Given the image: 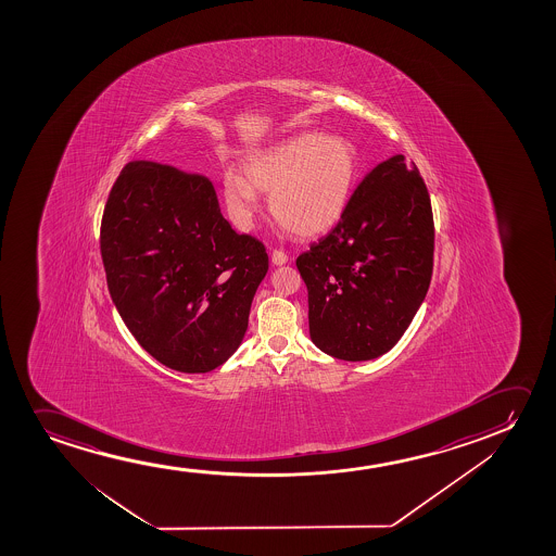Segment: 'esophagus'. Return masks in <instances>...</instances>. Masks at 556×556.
I'll list each match as a JSON object with an SVG mask.
<instances>
[{"instance_id": "1", "label": "esophagus", "mask_w": 556, "mask_h": 556, "mask_svg": "<svg viewBox=\"0 0 556 556\" xmlns=\"http://www.w3.org/2000/svg\"><path fill=\"white\" fill-rule=\"evenodd\" d=\"M271 262H274V266H282L289 262V256H287V252L274 251L271 252Z\"/></svg>"}]
</instances>
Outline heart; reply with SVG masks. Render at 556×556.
Returning <instances> with one entry per match:
<instances>
[{
	"label": "heart",
	"instance_id": "1",
	"mask_svg": "<svg viewBox=\"0 0 556 556\" xmlns=\"http://www.w3.org/2000/svg\"><path fill=\"white\" fill-rule=\"evenodd\" d=\"M358 182L357 148L348 138L304 132L256 152L243 163V178L224 176L229 216L251 228L260 193L269 195V211L290 233L315 237L340 222Z\"/></svg>",
	"mask_w": 556,
	"mask_h": 556
}]
</instances>
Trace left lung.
<instances>
[{
	"instance_id": "8db88e82",
	"label": "left lung",
	"mask_w": 556,
	"mask_h": 556,
	"mask_svg": "<svg viewBox=\"0 0 556 556\" xmlns=\"http://www.w3.org/2000/svg\"><path fill=\"white\" fill-rule=\"evenodd\" d=\"M433 249L426 182L393 155L358 184L336 228L298 256L313 343L343 361L388 353L426 300Z\"/></svg>"
}]
</instances>
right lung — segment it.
I'll use <instances>...</instances> for the list:
<instances>
[{"mask_svg": "<svg viewBox=\"0 0 556 556\" xmlns=\"http://www.w3.org/2000/svg\"><path fill=\"white\" fill-rule=\"evenodd\" d=\"M100 254L130 334L161 365L205 374L243 342L267 252L222 216L208 178L130 161L110 191Z\"/></svg>", "mask_w": 556, "mask_h": 556, "instance_id": "right-lung-1", "label": "right lung"}]
</instances>
